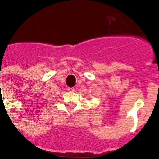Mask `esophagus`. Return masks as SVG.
Here are the masks:
<instances>
[{
	"instance_id": "obj_1",
	"label": "esophagus",
	"mask_w": 159,
	"mask_h": 159,
	"mask_svg": "<svg viewBox=\"0 0 159 159\" xmlns=\"http://www.w3.org/2000/svg\"><path fill=\"white\" fill-rule=\"evenodd\" d=\"M68 91H70V92H75V88H68Z\"/></svg>"
}]
</instances>
